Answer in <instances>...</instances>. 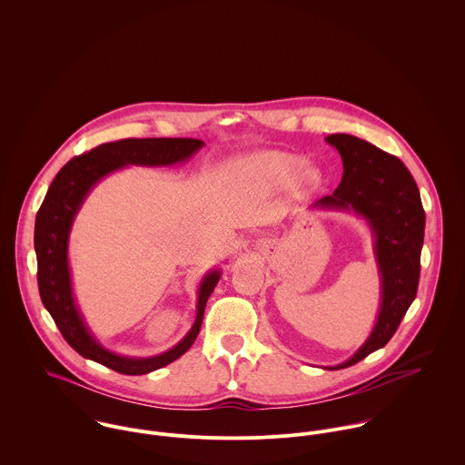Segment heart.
Here are the masks:
<instances>
[{"instance_id":"1","label":"heart","mask_w":465,"mask_h":465,"mask_svg":"<svg viewBox=\"0 0 465 465\" xmlns=\"http://www.w3.org/2000/svg\"><path fill=\"white\" fill-rule=\"evenodd\" d=\"M304 163L306 159L302 155L270 150L251 157L247 166L268 188L281 190L293 184V190L304 195L322 184L321 170L317 166H304Z\"/></svg>"}]
</instances>
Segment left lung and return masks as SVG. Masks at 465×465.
<instances>
[{"label":"left lung","mask_w":465,"mask_h":465,"mask_svg":"<svg viewBox=\"0 0 465 465\" xmlns=\"http://www.w3.org/2000/svg\"><path fill=\"white\" fill-rule=\"evenodd\" d=\"M326 141L343 163V175L332 195L312 209L352 211L363 218L374 236V258L381 279L378 321L365 343L343 363L345 369L387 345L417 295L426 214L411 173L398 157L349 135L332 134Z\"/></svg>","instance_id":"1"}]
</instances>
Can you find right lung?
Wrapping results in <instances>:
<instances>
[{"label": "right lung", "mask_w": 465, "mask_h": 465, "mask_svg": "<svg viewBox=\"0 0 465 465\" xmlns=\"http://www.w3.org/2000/svg\"><path fill=\"white\" fill-rule=\"evenodd\" d=\"M203 146L190 137H148L105 143L87 153L73 157L61 168L48 188L37 216L34 245L37 254V282L45 308L50 312L67 343L84 358L102 363L120 374L141 376L181 358L195 341L203 310L222 272L209 270L199 286L197 319L188 334L172 349L150 356L133 358L105 349L87 328L73 295L67 245L73 220L91 190L109 173L125 166H172L186 163Z\"/></svg>", "instance_id": "1"}]
</instances>
